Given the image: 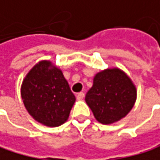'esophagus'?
Listing matches in <instances>:
<instances>
[{
  "label": "esophagus",
  "mask_w": 160,
  "mask_h": 160,
  "mask_svg": "<svg viewBox=\"0 0 160 160\" xmlns=\"http://www.w3.org/2000/svg\"><path fill=\"white\" fill-rule=\"evenodd\" d=\"M83 98H84V93L81 92V93H78V94H77V98H78V100L83 99Z\"/></svg>",
  "instance_id": "obj_1"
}]
</instances>
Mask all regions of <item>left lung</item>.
Wrapping results in <instances>:
<instances>
[{"mask_svg":"<svg viewBox=\"0 0 160 160\" xmlns=\"http://www.w3.org/2000/svg\"><path fill=\"white\" fill-rule=\"evenodd\" d=\"M136 98V87L130 78L119 68H109L95 76L85 101L99 123L110 125L131 111Z\"/></svg>","mask_w":160,"mask_h":160,"instance_id":"left-lung-1","label":"left lung"}]
</instances>
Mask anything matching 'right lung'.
Returning <instances> with one entry per match:
<instances>
[{
	"instance_id": "obj_1",
	"label": "right lung",
	"mask_w": 160,
	"mask_h": 160,
	"mask_svg": "<svg viewBox=\"0 0 160 160\" xmlns=\"http://www.w3.org/2000/svg\"><path fill=\"white\" fill-rule=\"evenodd\" d=\"M21 98L30 115L47 127L66 122L76 101L61 69L49 61L36 63L21 85Z\"/></svg>"
}]
</instances>
